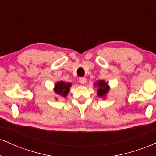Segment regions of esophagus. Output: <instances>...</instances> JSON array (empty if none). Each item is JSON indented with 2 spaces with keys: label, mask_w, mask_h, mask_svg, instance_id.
Returning <instances> with one entry per match:
<instances>
[{
  "label": "esophagus",
  "mask_w": 156,
  "mask_h": 156,
  "mask_svg": "<svg viewBox=\"0 0 156 156\" xmlns=\"http://www.w3.org/2000/svg\"><path fill=\"white\" fill-rule=\"evenodd\" d=\"M79 82H80V83H81V84H86V83H87V78H83V77H82V78H79Z\"/></svg>",
  "instance_id": "esophagus-1"
}]
</instances>
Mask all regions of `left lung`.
<instances>
[{
  "mask_svg": "<svg viewBox=\"0 0 156 156\" xmlns=\"http://www.w3.org/2000/svg\"><path fill=\"white\" fill-rule=\"evenodd\" d=\"M94 86H98V97H101V98H105L106 94L109 91V87L108 83H105L104 80H99L98 82L94 83Z\"/></svg>",
  "mask_w": 156,
  "mask_h": 156,
  "instance_id": "obj_1",
  "label": "left lung"
}]
</instances>
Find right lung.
Wrapping results in <instances>:
<instances>
[{"instance_id": "obj_1", "label": "right lung", "mask_w": 156, "mask_h": 156, "mask_svg": "<svg viewBox=\"0 0 156 156\" xmlns=\"http://www.w3.org/2000/svg\"><path fill=\"white\" fill-rule=\"evenodd\" d=\"M71 87L70 83H66L64 81H58L55 83L54 87V92L58 95L66 97Z\"/></svg>"}]
</instances>
